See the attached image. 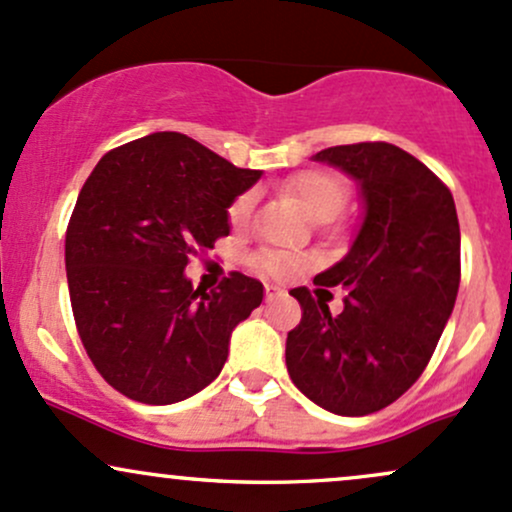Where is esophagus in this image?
Instances as JSON below:
<instances>
[{
  "instance_id": "1",
  "label": "esophagus",
  "mask_w": 512,
  "mask_h": 512,
  "mask_svg": "<svg viewBox=\"0 0 512 512\" xmlns=\"http://www.w3.org/2000/svg\"><path fill=\"white\" fill-rule=\"evenodd\" d=\"M265 296H267V301L282 299V296H286V289H282V286H277V284H267L265 286Z\"/></svg>"
}]
</instances>
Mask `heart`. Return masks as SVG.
<instances>
[{"mask_svg":"<svg viewBox=\"0 0 512 512\" xmlns=\"http://www.w3.org/2000/svg\"><path fill=\"white\" fill-rule=\"evenodd\" d=\"M284 192L294 196L301 204V209L308 213L316 223H328L333 218L340 216V211L345 209L347 204V187L345 182L333 172L323 170H308L296 174L294 179L284 184ZM252 206H255V196L243 194L230 204L228 209V221L233 223L235 228H243L247 221H250ZM255 267L260 272L272 274V277H289L296 267H299V260L289 252L282 250H265L255 257Z\"/></svg>","mask_w":512,"mask_h":512,"instance_id":"obj_1","label":"heart"}]
</instances>
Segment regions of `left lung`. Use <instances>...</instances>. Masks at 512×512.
<instances>
[{
    "label": "left lung",
    "mask_w": 512,
    "mask_h": 512,
    "mask_svg": "<svg viewBox=\"0 0 512 512\" xmlns=\"http://www.w3.org/2000/svg\"><path fill=\"white\" fill-rule=\"evenodd\" d=\"M355 179L362 199L350 250L316 277L342 286L345 308L306 286L286 338V369L303 396L335 415H369L403 396L428 367L459 291V221L449 189L391 143L335 145L313 155Z\"/></svg>",
    "instance_id": "8db88e82"
}]
</instances>
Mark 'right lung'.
<instances>
[{"label": "right lung", "instance_id": "add662e5", "mask_svg": "<svg viewBox=\"0 0 512 512\" xmlns=\"http://www.w3.org/2000/svg\"><path fill=\"white\" fill-rule=\"evenodd\" d=\"M260 177L172 131L111 150L89 174L67 226V286L84 350L123 396L167 406L221 374L265 286L233 272L206 294L184 269L230 233V204Z\"/></svg>", "mask_w": 512, "mask_h": 512}]
</instances>
